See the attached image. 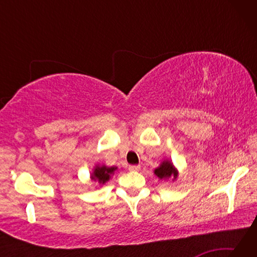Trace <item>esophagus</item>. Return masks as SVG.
Listing matches in <instances>:
<instances>
[{
    "mask_svg": "<svg viewBox=\"0 0 257 257\" xmlns=\"http://www.w3.org/2000/svg\"><path fill=\"white\" fill-rule=\"evenodd\" d=\"M141 165H129V171H139Z\"/></svg>",
    "mask_w": 257,
    "mask_h": 257,
    "instance_id": "esophagus-1",
    "label": "esophagus"
}]
</instances>
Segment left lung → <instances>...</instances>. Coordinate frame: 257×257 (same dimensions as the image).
<instances>
[{
	"label": "left lung",
	"mask_w": 257,
	"mask_h": 257,
	"mask_svg": "<svg viewBox=\"0 0 257 257\" xmlns=\"http://www.w3.org/2000/svg\"><path fill=\"white\" fill-rule=\"evenodd\" d=\"M154 172L160 179H168V178L170 177H177L176 169L169 161H164V162H162V164H161L158 169H155Z\"/></svg>",
	"instance_id": "8db88e82"
}]
</instances>
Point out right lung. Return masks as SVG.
I'll return each instance as SVG.
<instances>
[{
	"mask_svg": "<svg viewBox=\"0 0 257 257\" xmlns=\"http://www.w3.org/2000/svg\"><path fill=\"white\" fill-rule=\"evenodd\" d=\"M114 167L107 168V167H97L95 169V171L93 173V179H97L98 182L101 184H105V182L110 179V176L113 175V172L115 171Z\"/></svg>",
	"mask_w": 257,
	"mask_h": 257,
	"instance_id": "add662e5",
	"label": "right lung"
}]
</instances>
